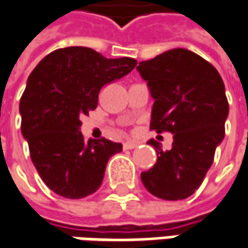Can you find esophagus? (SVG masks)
<instances>
[{
  "instance_id": "1",
  "label": "esophagus",
  "mask_w": 248,
  "mask_h": 248,
  "mask_svg": "<svg viewBox=\"0 0 248 248\" xmlns=\"http://www.w3.org/2000/svg\"><path fill=\"white\" fill-rule=\"evenodd\" d=\"M138 146V141H133V140H129V141H124V149H126V150H132V149H135Z\"/></svg>"
}]
</instances>
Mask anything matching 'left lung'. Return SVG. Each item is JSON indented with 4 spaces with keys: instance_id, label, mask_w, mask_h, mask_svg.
<instances>
[{
    "instance_id": "1",
    "label": "left lung",
    "mask_w": 248,
    "mask_h": 248,
    "mask_svg": "<svg viewBox=\"0 0 248 248\" xmlns=\"http://www.w3.org/2000/svg\"><path fill=\"white\" fill-rule=\"evenodd\" d=\"M138 71L154 99L150 129L174 135L167 152L153 139L147 141L157 161L141 172V182L160 199H185L201 186L225 138V84L209 62L181 47L139 63Z\"/></svg>"
}]
</instances>
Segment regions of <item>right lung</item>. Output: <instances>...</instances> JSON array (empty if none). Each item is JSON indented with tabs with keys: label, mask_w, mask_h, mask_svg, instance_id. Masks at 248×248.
I'll return each mask as SVG.
<instances>
[{
	"label": "right lung",
	"mask_w": 248,
	"mask_h": 248,
	"mask_svg": "<svg viewBox=\"0 0 248 248\" xmlns=\"http://www.w3.org/2000/svg\"><path fill=\"white\" fill-rule=\"evenodd\" d=\"M136 64L132 57L107 59L71 46L51 51L31 73L19 102L21 130L33 166L54 194L81 199L101 186L108 160L122 144L105 138L85 141L80 118L96 108L105 84Z\"/></svg>",
	"instance_id": "right-lung-1"
}]
</instances>
